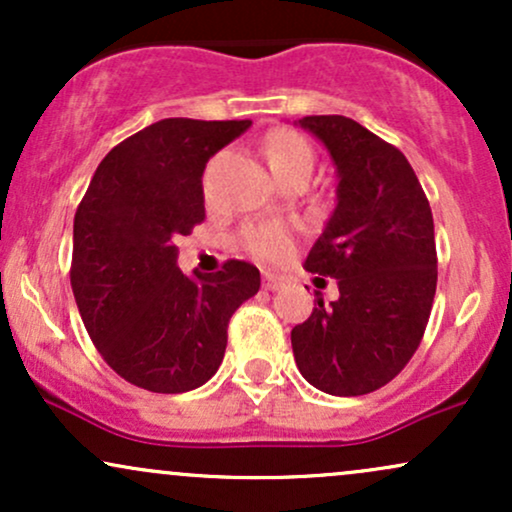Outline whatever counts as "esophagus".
<instances>
[{
    "label": "esophagus",
    "mask_w": 512,
    "mask_h": 512,
    "mask_svg": "<svg viewBox=\"0 0 512 512\" xmlns=\"http://www.w3.org/2000/svg\"><path fill=\"white\" fill-rule=\"evenodd\" d=\"M281 284H284V281H281L279 276H274V274L264 272V276H262V286H264V289H267V291H276V289H279Z\"/></svg>",
    "instance_id": "34e87169"
}]
</instances>
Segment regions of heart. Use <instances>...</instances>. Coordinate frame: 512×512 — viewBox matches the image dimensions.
Instances as JSON below:
<instances>
[{
  "label": "heart",
  "mask_w": 512,
  "mask_h": 512,
  "mask_svg": "<svg viewBox=\"0 0 512 512\" xmlns=\"http://www.w3.org/2000/svg\"><path fill=\"white\" fill-rule=\"evenodd\" d=\"M264 158L279 182L293 178V175L313 173V146L296 129H274L264 142ZM240 243L257 260L279 262L291 252L293 238L289 228H284L281 223H257V226L245 228Z\"/></svg>",
  "instance_id": "1"
}]
</instances>
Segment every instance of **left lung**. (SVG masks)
<instances>
[{"mask_svg": "<svg viewBox=\"0 0 512 512\" xmlns=\"http://www.w3.org/2000/svg\"><path fill=\"white\" fill-rule=\"evenodd\" d=\"M298 125L337 166V207L305 269L337 279L339 298H317L293 327V358L327 395H368L407 366L426 332L438 281L433 214L397 146L344 115H310Z\"/></svg>", "mask_w": 512, "mask_h": 512, "instance_id": "8db88e82", "label": "left lung"}]
</instances>
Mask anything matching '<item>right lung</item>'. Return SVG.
<instances>
[{"label":"right lung","instance_id":"obj_1","mask_svg":"<svg viewBox=\"0 0 512 512\" xmlns=\"http://www.w3.org/2000/svg\"><path fill=\"white\" fill-rule=\"evenodd\" d=\"M250 120L168 117L120 142L93 173L74 216L72 291L110 368L161 395L195 390L216 373L228 320L260 291V269L228 260L185 276L180 236L204 221L207 161Z\"/></svg>","mask_w":512,"mask_h":512}]
</instances>
